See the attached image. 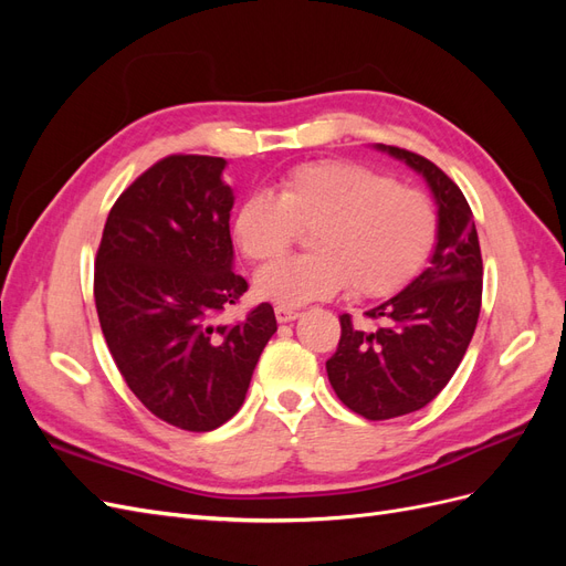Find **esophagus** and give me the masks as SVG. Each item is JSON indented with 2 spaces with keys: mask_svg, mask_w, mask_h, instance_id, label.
I'll list each match as a JSON object with an SVG mask.
<instances>
[{
  "mask_svg": "<svg viewBox=\"0 0 566 566\" xmlns=\"http://www.w3.org/2000/svg\"><path fill=\"white\" fill-rule=\"evenodd\" d=\"M273 314H276L279 323H290V321H295L300 316V312L297 310H290V306H276V310H273Z\"/></svg>",
  "mask_w": 566,
  "mask_h": 566,
  "instance_id": "obj_1",
  "label": "esophagus"
}]
</instances>
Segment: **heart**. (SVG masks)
Segmentation results:
<instances>
[{"label":"heart","mask_w":566,"mask_h":566,"mask_svg":"<svg viewBox=\"0 0 566 566\" xmlns=\"http://www.w3.org/2000/svg\"><path fill=\"white\" fill-rule=\"evenodd\" d=\"M233 241L250 262H271L310 235L312 254L254 276V295L279 306L328 300L349 285L361 300L399 293L430 256L439 217L430 196L349 160L304 163L276 186L248 193L233 212Z\"/></svg>","instance_id":"heart-1"}]
</instances>
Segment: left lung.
<instances>
[{
	"label": "left lung",
	"mask_w": 566,
	"mask_h": 566,
	"mask_svg": "<svg viewBox=\"0 0 566 566\" xmlns=\"http://www.w3.org/2000/svg\"><path fill=\"white\" fill-rule=\"evenodd\" d=\"M424 177L437 200V245L418 279L366 312L375 328L339 316L337 352L325 361L339 401L366 420L413 413L449 385L468 352L482 310V250L460 188L427 158L375 146Z\"/></svg>",
	"instance_id": "left-lung-1"
}]
</instances>
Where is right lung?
Listing matches in <instances>:
<instances>
[{
    "label": "right lung",
    "instance_id": "obj_1",
    "mask_svg": "<svg viewBox=\"0 0 566 566\" xmlns=\"http://www.w3.org/2000/svg\"><path fill=\"white\" fill-rule=\"evenodd\" d=\"M227 160L169 156L119 196L96 252L94 300L117 370L153 416L210 432L243 406L273 306L219 323L248 290L233 271Z\"/></svg>",
    "mask_w": 566,
    "mask_h": 566
}]
</instances>
